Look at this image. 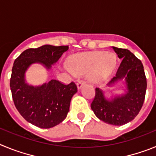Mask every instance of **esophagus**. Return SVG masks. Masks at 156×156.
<instances>
[{
	"label": "esophagus",
	"mask_w": 156,
	"mask_h": 156,
	"mask_svg": "<svg viewBox=\"0 0 156 156\" xmlns=\"http://www.w3.org/2000/svg\"><path fill=\"white\" fill-rule=\"evenodd\" d=\"M85 83V82L83 80H80L77 81V83H76V86H77V88L78 89H80L81 87H82V86Z\"/></svg>",
	"instance_id": "esophagus-1"
}]
</instances>
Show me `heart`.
Here are the masks:
<instances>
[{
	"mask_svg": "<svg viewBox=\"0 0 156 156\" xmlns=\"http://www.w3.org/2000/svg\"><path fill=\"white\" fill-rule=\"evenodd\" d=\"M115 55L103 51L72 56L67 62L70 71L76 74L87 73L88 80L94 83H98L107 79L115 68Z\"/></svg>",
	"mask_w": 156,
	"mask_h": 156,
	"instance_id": "b5f03b06",
	"label": "heart"
}]
</instances>
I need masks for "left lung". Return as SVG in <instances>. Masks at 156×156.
Wrapping results in <instances>:
<instances>
[{
	"instance_id": "8db88e82",
	"label": "left lung",
	"mask_w": 156,
	"mask_h": 156,
	"mask_svg": "<svg viewBox=\"0 0 156 156\" xmlns=\"http://www.w3.org/2000/svg\"><path fill=\"white\" fill-rule=\"evenodd\" d=\"M121 62L108 86L124 79L126 92L108 99L102 90L95 89L90 107L95 115L108 124L121 126L133 120L139 113L145 97L147 81L142 63L127 49L112 47Z\"/></svg>"
}]
</instances>
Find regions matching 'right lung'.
<instances>
[{"label": "right lung", "mask_w": 156, "mask_h": 156, "mask_svg": "<svg viewBox=\"0 0 156 156\" xmlns=\"http://www.w3.org/2000/svg\"><path fill=\"white\" fill-rule=\"evenodd\" d=\"M68 49L69 46L49 44L29 48L14 62L10 80L14 104L22 116L34 126L47 129L62 122L77 87L73 82L65 84L56 80L34 87L26 83L25 73L34 63H40L50 70Z\"/></svg>", "instance_id": "add662e5"}]
</instances>
